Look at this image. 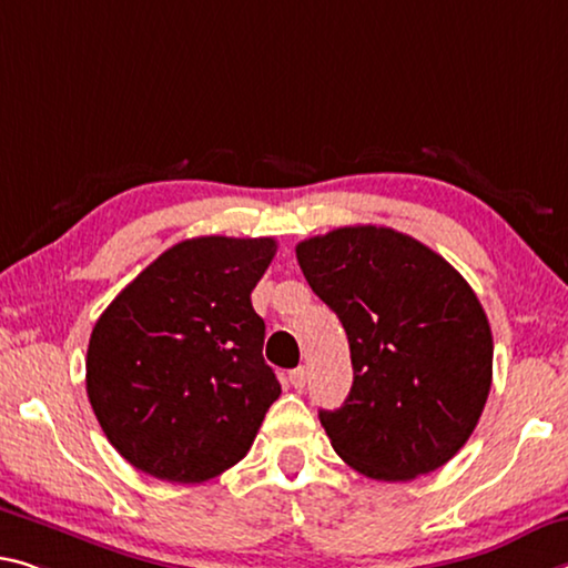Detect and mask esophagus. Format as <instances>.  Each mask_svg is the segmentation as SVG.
Masks as SVG:
<instances>
[{"mask_svg":"<svg viewBox=\"0 0 568 568\" xmlns=\"http://www.w3.org/2000/svg\"><path fill=\"white\" fill-rule=\"evenodd\" d=\"M287 379H291V384L295 386V389H303V386H305V379H308V372H305L303 366H298V368H293V372H291V376H287Z\"/></svg>","mask_w":568,"mask_h":568,"instance_id":"esophagus-1","label":"esophagus"}]
</instances>
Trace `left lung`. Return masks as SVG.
<instances>
[{
	"label": "left lung",
	"mask_w": 568,
	"mask_h": 568,
	"mask_svg": "<svg viewBox=\"0 0 568 568\" xmlns=\"http://www.w3.org/2000/svg\"><path fill=\"white\" fill-rule=\"evenodd\" d=\"M313 293L344 323L354 384L318 419L366 478L414 480L460 453L493 382V336L478 295L435 250L356 224L298 242Z\"/></svg>",
	"instance_id": "left-lung-1"
}]
</instances>
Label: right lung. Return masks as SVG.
Returning <instances> with one entry per match:
<instances>
[{"instance_id":"right-lung-1","label":"right lung","mask_w":568,"mask_h":568,"mask_svg":"<svg viewBox=\"0 0 568 568\" xmlns=\"http://www.w3.org/2000/svg\"><path fill=\"white\" fill-rule=\"evenodd\" d=\"M273 237H194L115 295L88 344L85 389L108 443L136 470L204 483L255 443L281 384L250 293Z\"/></svg>"}]
</instances>
